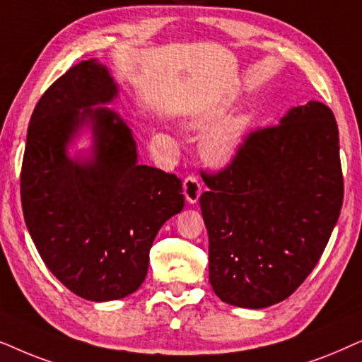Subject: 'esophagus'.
Segmentation results:
<instances>
[{
  "instance_id": "1",
  "label": "esophagus",
  "mask_w": 362,
  "mask_h": 362,
  "mask_svg": "<svg viewBox=\"0 0 362 362\" xmlns=\"http://www.w3.org/2000/svg\"><path fill=\"white\" fill-rule=\"evenodd\" d=\"M200 194H202V185H200V180L197 178L195 175H189L184 180V195H185V200L189 202V204H197L200 199Z\"/></svg>"
}]
</instances>
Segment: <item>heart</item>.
Segmentation results:
<instances>
[{
	"label": "heart",
	"instance_id": "heart-1",
	"mask_svg": "<svg viewBox=\"0 0 362 362\" xmlns=\"http://www.w3.org/2000/svg\"><path fill=\"white\" fill-rule=\"evenodd\" d=\"M223 109L221 107H211L206 109L195 117L190 119L189 125L194 129H206L210 124H214L216 119L221 117ZM250 127H252V114L240 112L228 115V117L221 119L216 122L214 127H210L206 134L202 139L200 151L202 156L205 157L206 162L211 165L223 167L230 163L242 147L247 142Z\"/></svg>",
	"mask_w": 362,
	"mask_h": 362
}]
</instances>
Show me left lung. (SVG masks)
I'll use <instances>...</instances> for the list:
<instances>
[{"instance_id":"obj_1","label":"left lung","mask_w":362,"mask_h":362,"mask_svg":"<svg viewBox=\"0 0 362 362\" xmlns=\"http://www.w3.org/2000/svg\"><path fill=\"white\" fill-rule=\"evenodd\" d=\"M204 182L215 295L248 310L286 300L320 262L343 206L334 114L317 100L290 109Z\"/></svg>"}]
</instances>
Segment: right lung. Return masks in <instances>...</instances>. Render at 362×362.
<instances>
[{
    "instance_id": "add662e5",
    "label": "right lung",
    "mask_w": 362,
    "mask_h": 362,
    "mask_svg": "<svg viewBox=\"0 0 362 362\" xmlns=\"http://www.w3.org/2000/svg\"><path fill=\"white\" fill-rule=\"evenodd\" d=\"M114 77L98 59L62 74L36 104L21 168L24 221L49 272L89 301L137 291L162 225L184 209L182 180L141 165L129 125L105 104ZM84 127L88 157L66 147Z\"/></svg>"
}]
</instances>
